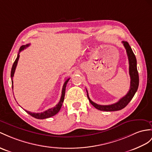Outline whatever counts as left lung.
Returning a JSON list of instances; mask_svg holds the SVG:
<instances>
[{
  "label": "left lung",
  "instance_id": "8db88e82",
  "mask_svg": "<svg viewBox=\"0 0 152 152\" xmlns=\"http://www.w3.org/2000/svg\"><path fill=\"white\" fill-rule=\"evenodd\" d=\"M126 50V53L128 55V61H129V73L130 76V88L127 94L123 97H122L119 101L116 103H114L113 104L110 105H99L96 104L89 97V95L87 92V96L89 99V101L91 104L93 105L96 109L101 111H105V112H114V111L121 110L125 108L128 105V103L130 102L132 98L134 97L136 91H137L139 87V73L137 68V60L135 55L133 52L130 46L129 45L128 42L126 41L122 42Z\"/></svg>",
  "mask_w": 152,
  "mask_h": 152
}]
</instances>
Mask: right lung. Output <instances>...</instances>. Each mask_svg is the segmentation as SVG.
Listing matches in <instances>:
<instances>
[{
	"instance_id": "obj_1",
	"label": "right lung",
	"mask_w": 152,
	"mask_h": 152,
	"mask_svg": "<svg viewBox=\"0 0 152 152\" xmlns=\"http://www.w3.org/2000/svg\"><path fill=\"white\" fill-rule=\"evenodd\" d=\"M29 46V44H26V45H23L22 46L20 49H19V52H18V55H17V57L15 59V61L14 63L13 64L12 66V71H11V78H12V88L13 89V77L14 76V73H15V69L17 67V62L18 61V58H19V53L21 51L24 50V49H26L27 47H28ZM70 79V78H68L67 80L65 81V83H64L63 85V87H62V95H61V97L60 99V101L58 102V104L55 106V107L52 108H50V109H48L45 112H43L41 113H33L31 112H29V111H27L24 110L28 114L30 115L31 116L33 117L36 118V119H46V118H49L51 117L52 116H54L55 115H56L58 112L59 110H61L62 105V103H63L64 101V96H65V90H66V85L68 84V82L69 81V80Z\"/></svg>"
}]
</instances>
